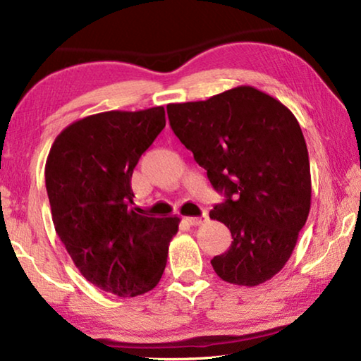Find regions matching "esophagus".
<instances>
[{
  "label": "esophagus",
  "mask_w": 361,
  "mask_h": 361,
  "mask_svg": "<svg viewBox=\"0 0 361 361\" xmlns=\"http://www.w3.org/2000/svg\"><path fill=\"white\" fill-rule=\"evenodd\" d=\"M186 219L191 226H200V224H204L207 219H209V216H207V213H204L202 216H188Z\"/></svg>",
  "instance_id": "1"
}]
</instances>
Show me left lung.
<instances>
[{
    "label": "left lung",
    "instance_id": "8db88e82",
    "mask_svg": "<svg viewBox=\"0 0 361 361\" xmlns=\"http://www.w3.org/2000/svg\"><path fill=\"white\" fill-rule=\"evenodd\" d=\"M167 114L175 135L228 197L210 212L234 239L212 259L218 277L240 286L271 280L290 259L312 197L309 152L295 114L252 85L170 103Z\"/></svg>",
    "mask_w": 361,
    "mask_h": 361
}]
</instances>
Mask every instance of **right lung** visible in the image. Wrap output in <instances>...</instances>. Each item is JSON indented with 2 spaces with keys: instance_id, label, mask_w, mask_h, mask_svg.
Wrapping results in <instances>:
<instances>
[{
  "instance_id": "right-lung-1",
  "label": "right lung",
  "mask_w": 361,
  "mask_h": 361,
  "mask_svg": "<svg viewBox=\"0 0 361 361\" xmlns=\"http://www.w3.org/2000/svg\"><path fill=\"white\" fill-rule=\"evenodd\" d=\"M164 127V106L87 116L59 133L46 161L59 239L85 280L121 298L154 288L178 232V216L130 207L133 169Z\"/></svg>"
}]
</instances>
